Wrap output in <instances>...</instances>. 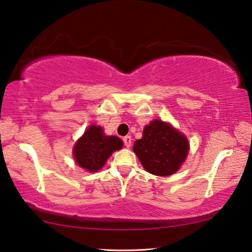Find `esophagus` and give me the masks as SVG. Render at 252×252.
Returning a JSON list of instances; mask_svg holds the SVG:
<instances>
[{
	"instance_id": "34e87169",
	"label": "esophagus",
	"mask_w": 252,
	"mask_h": 252,
	"mask_svg": "<svg viewBox=\"0 0 252 252\" xmlns=\"http://www.w3.org/2000/svg\"><path fill=\"white\" fill-rule=\"evenodd\" d=\"M123 142H125V146L126 148H130L131 147V142H132V139L130 135H126L125 138H123Z\"/></svg>"
}]
</instances>
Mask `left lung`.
Instances as JSON below:
<instances>
[{
	"label": "left lung",
	"mask_w": 252,
	"mask_h": 252,
	"mask_svg": "<svg viewBox=\"0 0 252 252\" xmlns=\"http://www.w3.org/2000/svg\"><path fill=\"white\" fill-rule=\"evenodd\" d=\"M133 150L143 168L155 176H170L180 168L189 151L186 136L163 121L155 120L143 130Z\"/></svg>",
	"instance_id": "1"
}]
</instances>
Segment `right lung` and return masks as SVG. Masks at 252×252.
I'll return each instance as SVG.
<instances>
[{"label":"right lung","mask_w":252,"mask_h":252,"mask_svg":"<svg viewBox=\"0 0 252 252\" xmlns=\"http://www.w3.org/2000/svg\"><path fill=\"white\" fill-rule=\"evenodd\" d=\"M122 146L120 138L106 136L101 126H92L76 142L73 155L80 167L92 172L103 167L112 152L120 150Z\"/></svg>","instance_id":"right-lung-1"}]
</instances>
